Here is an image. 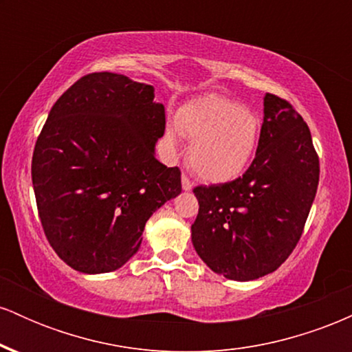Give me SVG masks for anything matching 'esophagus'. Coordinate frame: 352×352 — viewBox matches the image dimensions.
<instances>
[{
	"label": "esophagus",
	"mask_w": 352,
	"mask_h": 352,
	"mask_svg": "<svg viewBox=\"0 0 352 352\" xmlns=\"http://www.w3.org/2000/svg\"><path fill=\"white\" fill-rule=\"evenodd\" d=\"M192 182H190V179L187 175H182V188L185 190V192H188V190H192Z\"/></svg>",
	"instance_id": "obj_1"
}]
</instances>
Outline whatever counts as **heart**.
<instances>
[{"mask_svg": "<svg viewBox=\"0 0 352 352\" xmlns=\"http://www.w3.org/2000/svg\"><path fill=\"white\" fill-rule=\"evenodd\" d=\"M261 135V119L236 100L207 94L188 100L179 109L175 122H167L162 144L173 157L184 137L192 140L187 152L188 167L210 184L236 179L252 162Z\"/></svg>", "mask_w": 352, "mask_h": 352, "instance_id": "1", "label": "heart"}]
</instances>
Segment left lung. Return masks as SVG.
Masks as SVG:
<instances>
[{"mask_svg":"<svg viewBox=\"0 0 352 352\" xmlns=\"http://www.w3.org/2000/svg\"><path fill=\"white\" fill-rule=\"evenodd\" d=\"M256 155L243 177L193 188L192 243L212 272L252 281L273 273L300 241L319 182L309 127L288 100L266 94Z\"/></svg>","mask_w":352,"mask_h":352,"instance_id":"obj_1","label":"left lung"}]
</instances>
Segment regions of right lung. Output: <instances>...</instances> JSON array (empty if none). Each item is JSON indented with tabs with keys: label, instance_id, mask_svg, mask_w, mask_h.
I'll list each match as a JSON object with an SVG mask.
<instances>
[{
	"label": "right lung",
	"instance_id": "add662e5",
	"mask_svg": "<svg viewBox=\"0 0 352 352\" xmlns=\"http://www.w3.org/2000/svg\"><path fill=\"white\" fill-rule=\"evenodd\" d=\"M153 86L92 72L52 106L34 145L33 188L47 241L86 274L119 270L148 218L182 192L179 167L155 159L165 109Z\"/></svg>",
	"mask_w": 352,
	"mask_h": 352
}]
</instances>
